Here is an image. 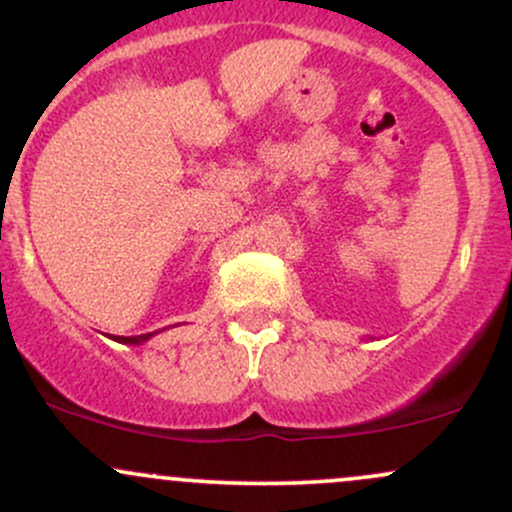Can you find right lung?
<instances>
[{
	"label": "right lung",
	"instance_id": "right-lung-1",
	"mask_svg": "<svg viewBox=\"0 0 512 512\" xmlns=\"http://www.w3.org/2000/svg\"><path fill=\"white\" fill-rule=\"evenodd\" d=\"M161 332V330H158ZM158 332H146V334H137V337H110L113 339V342H120V344H132V346H137V344H144V342H149L151 337H154V334H158Z\"/></svg>",
	"mask_w": 512,
	"mask_h": 512
}]
</instances>
